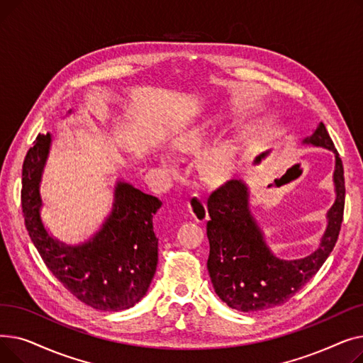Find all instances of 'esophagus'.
<instances>
[{
    "instance_id": "obj_1",
    "label": "esophagus",
    "mask_w": 363,
    "mask_h": 363,
    "mask_svg": "<svg viewBox=\"0 0 363 363\" xmlns=\"http://www.w3.org/2000/svg\"><path fill=\"white\" fill-rule=\"evenodd\" d=\"M188 212L197 222H206L208 219V212L206 203L199 197H191L188 200Z\"/></svg>"
}]
</instances>
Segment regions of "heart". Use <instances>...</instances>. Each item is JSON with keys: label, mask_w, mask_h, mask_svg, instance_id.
I'll return each instance as SVG.
<instances>
[{"label": "heart", "mask_w": 363, "mask_h": 363, "mask_svg": "<svg viewBox=\"0 0 363 363\" xmlns=\"http://www.w3.org/2000/svg\"><path fill=\"white\" fill-rule=\"evenodd\" d=\"M220 128L219 116H207L197 125L182 130L174 140V148L185 156H197L207 143L213 138ZM240 152V144L235 138H226L206 150L199 160V174L203 182L211 186L223 185L233 175ZM160 163L169 172L177 174L175 162L169 156H162Z\"/></svg>", "instance_id": "b5f03b06"}]
</instances>
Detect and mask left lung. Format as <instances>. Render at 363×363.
Here are the masks:
<instances>
[{
  "label": "left lung",
  "instance_id": "1",
  "mask_svg": "<svg viewBox=\"0 0 363 363\" xmlns=\"http://www.w3.org/2000/svg\"><path fill=\"white\" fill-rule=\"evenodd\" d=\"M331 150L335 155V201L328 211V225L318 250L298 260L272 255L259 225L250 213L249 188L231 179L207 200V238L211 253L207 269L213 289L228 306L241 312L266 311L289 301L323 264L337 242L345 213V169L330 133L322 122L303 141Z\"/></svg>",
  "mask_w": 363,
  "mask_h": 363
}]
</instances>
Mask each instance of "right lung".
Returning a JSON list of instances; mask_svg holds the SVG:
<instances>
[{
	"label": "right lung",
	"instance_id": "1",
	"mask_svg": "<svg viewBox=\"0 0 363 363\" xmlns=\"http://www.w3.org/2000/svg\"><path fill=\"white\" fill-rule=\"evenodd\" d=\"M50 145V133L38 135L23 162L22 208L28 234L47 268L76 298L104 312L129 309L145 296L156 272L159 238L152 216L162 201L119 181L111 213L97 234L79 245L57 241L40 215V184Z\"/></svg>",
	"mask_w": 363,
	"mask_h": 363
}]
</instances>
